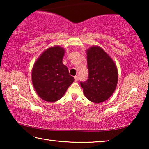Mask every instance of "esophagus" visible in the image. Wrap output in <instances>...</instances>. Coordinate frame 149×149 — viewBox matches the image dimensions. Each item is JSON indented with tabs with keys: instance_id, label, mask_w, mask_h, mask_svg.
Here are the masks:
<instances>
[{
	"instance_id": "esophagus-1",
	"label": "esophagus",
	"mask_w": 149,
	"mask_h": 149,
	"mask_svg": "<svg viewBox=\"0 0 149 149\" xmlns=\"http://www.w3.org/2000/svg\"><path fill=\"white\" fill-rule=\"evenodd\" d=\"M75 81H77L79 80V77H78L77 75H76V76H75Z\"/></svg>"
}]
</instances>
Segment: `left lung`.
Wrapping results in <instances>:
<instances>
[{"mask_svg": "<svg viewBox=\"0 0 149 149\" xmlns=\"http://www.w3.org/2000/svg\"><path fill=\"white\" fill-rule=\"evenodd\" d=\"M88 79L81 81L87 99L95 103L107 100L117 86L118 74L112 58L99 47H92L87 51Z\"/></svg>", "mask_w": 149, "mask_h": 149, "instance_id": "8db88e82", "label": "left lung"}]
</instances>
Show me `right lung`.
<instances>
[{
    "instance_id": "obj_1",
    "label": "right lung",
    "mask_w": 149,
    "mask_h": 149,
    "mask_svg": "<svg viewBox=\"0 0 149 149\" xmlns=\"http://www.w3.org/2000/svg\"><path fill=\"white\" fill-rule=\"evenodd\" d=\"M64 49L60 47L45 50L32 69V82L39 97L45 101L55 102L64 96L74 81L68 69L63 64Z\"/></svg>"
}]
</instances>
